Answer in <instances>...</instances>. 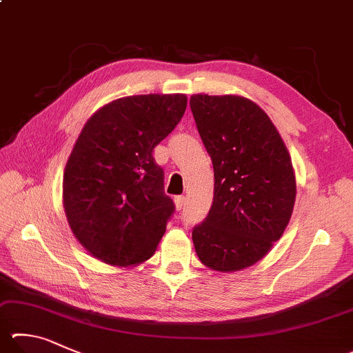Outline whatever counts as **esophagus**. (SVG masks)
Here are the masks:
<instances>
[{
  "mask_svg": "<svg viewBox=\"0 0 353 353\" xmlns=\"http://www.w3.org/2000/svg\"><path fill=\"white\" fill-rule=\"evenodd\" d=\"M174 205H176L177 210H182V207L185 205V197H183V196L174 197Z\"/></svg>",
  "mask_w": 353,
  "mask_h": 353,
  "instance_id": "esophagus-1",
  "label": "esophagus"
}]
</instances>
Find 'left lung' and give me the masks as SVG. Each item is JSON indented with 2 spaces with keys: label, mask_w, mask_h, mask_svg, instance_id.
Listing matches in <instances>:
<instances>
[{
  "label": "left lung",
  "mask_w": 353,
  "mask_h": 353,
  "mask_svg": "<svg viewBox=\"0 0 353 353\" xmlns=\"http://www.w3.org/2000/svg\"><path fill=\"white\" fill-rule=\"evenodd\" d=\"M214 170L208 216L193 228L196 253L217 272L256 264L283 236L293 213L292 159L268 115L241 95L190 99Z\"/></svg>",
  "instance_id": "left-lung-1"
}]
</instances>
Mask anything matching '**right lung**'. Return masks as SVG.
<instances>
[{"instance_id": "obj_1", "label": "right lung", "mask_w": 353, "mask_h": 353, "mask_svg": "<svg viewBox=\"0 0 353 353\" xmlns=\"http://www.w3.org/2000/svg\"><path fill=\"white\" fill-rule=\"evenodd\" d=\"M185 110V94L131 95L100 108L83 126L63 176V207L94 258L128 267L154 254L176 207L152 150Z\"/></svg>"}]
</instances>
